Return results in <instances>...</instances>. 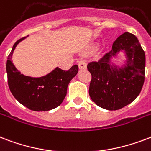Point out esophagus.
<instances>
[{
    "mask_svg": "<svg viewBox=\"0 0 151 151\" xmlns=\"http://www.w3.org/2000/svg\"><path fill=\"white\" fill-rule=\"evenodd\" d=\"M78 66H79V69L80 70H85L86 69V62L84 60H81L78 62Z\"/></svg>",
    "mask_w": 151,
    "mask_h": 151,
    "instance_id": "1",
    "label": "esophagus"
}]
</instances>
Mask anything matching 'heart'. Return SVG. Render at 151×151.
Listing matches in <instances>:
<instances>
[{
    "instance_id": "obj_1",
    "label": "heart",
    "mask_w": 151,
    "mask_h": 151,
    "mask_svg": "<svg viewBox=\"0 0 151 151\" xmlns=\"http://www.w3.org/2000/svg\"><path fill=\"white\" fill-rule=\"evenodd\" d=\"M97 47H98V44H97V43H93V44L91 45V49L94 50V49H96Z\"/></svg>"
}]
</instances>
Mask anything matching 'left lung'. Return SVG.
I'll list each match as a JSON object with an SVG mask.
<instances>
[{"instance_id":"obj_1","label":"left lung","mask_w":151,"mask_h":151,"mask_svg":"<svg viewBox=\"0 0 151 151\" xmlns=\"http://www.w3.org/2000/svg\"><path fill=\"white\" fill-rule=\"evenodd\" d=\"M122 52L123 65L113 62ZM146 57L135 35L125 32L113 42L111 51L87 65L92 74L88 93L102 109L115 111L134 101L141 92L145 79Z\"/></svg>"}]
</instances>
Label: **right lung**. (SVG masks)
<instances>
[{"label": "right lung", "mask_w": 151, "mask_h": 151, "mask_svg": "<svg viewBox=\"0 0 151 151\" xmlns=\"http://www.w3.org/2000/svg\"><path fill=\"white\" fill-rule=\"evenodd\" d=\"M27 37L17 40L8 57L6 71L9 89L24 106L35 111H49L59 106L66 96L68 85L78 72V65L67 71L56 67L47 74L39 78L24 75L12 62L17 46Z\"/></svg>", "instance_id": "add662e5"}]
</instances>
